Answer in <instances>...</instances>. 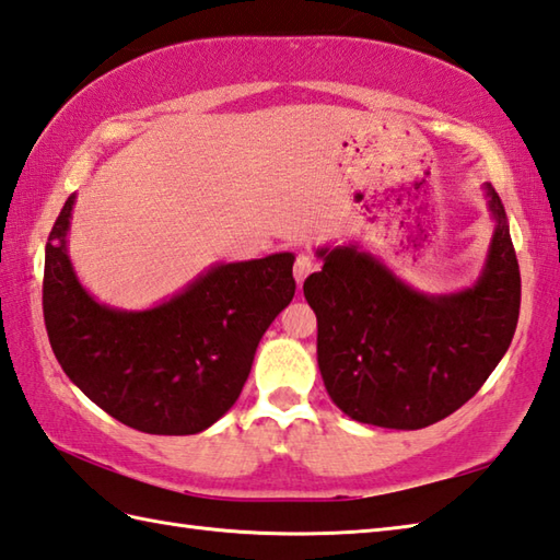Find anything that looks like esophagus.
Listing matches in <instances>:
<instances>
[{
    "instance_id": "34e87169",
    "label": "esophagus",
    "mask_w": 560,
    "mask_h": 560,
    "mask_svg": "<svg viewBox=\"0 0 560 560\" xmlns=\"http://www.w3.org/2000/svg\"><path fill=\"white\" fill-rule=\"evenodd\" d=\"M313 269H315L313 255L301 253L299 257H295V261H293V277H295V281H299V287H303V281L307 279V273H311Z\"/></svg>"
}]
</instances>
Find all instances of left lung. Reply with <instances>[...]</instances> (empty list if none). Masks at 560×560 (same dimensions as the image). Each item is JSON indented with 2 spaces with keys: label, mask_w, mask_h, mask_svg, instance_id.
<instances>
[{
  "label": "left lung",
  "mask_w": 560,
  "mask_h": 560,
  "mask_svg": "<svg viewBox=\"0 0 560 560\" xmlns=\"http://www.w3.org/2000/svg\"><path fill=\"white\" fill-rule=\"evenodd\" d=\"M486 267L471 289L425 295L355 245L323 247L303 283L317 315V365L353 421L416 431L469 401L501 363L520 317V267L503 201Z\"/></svg>",
  "instance_id": "obj_1"
}]
</instances>
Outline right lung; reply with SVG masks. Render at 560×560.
<instances>
[{"label":"right lung","mask_w":560,"mask_h":560,"mask_svg":"<svg viewBox=\"0 0 560 560\" xmlns=\"http://www.w3.org/2000/svg\"><path fill=\"white\" fill-rule=\"evenodd\" d=\"M71 195L45 245L43 315L62 371L113 419L192 435L241 397L257 343L295 293L293 255L217 265L149 311L91 299L67 255Z\"/></svg>","instance_id":"1"}]
</instances>
